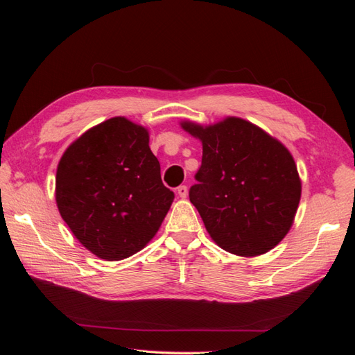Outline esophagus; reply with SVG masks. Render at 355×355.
<instances>
[{
	"instance_id": "1",
	"label": "esophagus",
	"mask_w": 355,
	"mask_h": 355,
	"mask_svg": "<svg viewBox=\"0 0 355 355\" xmlns=\"http://www.w3.org/2000/svg\"><path fill=\"white\" fill-rule=\"evenodd\" d=\"M178 194H179L180 198H187V196H188V188H187L185 185H180V187L178 188Z\"/></svg>"
}]
</instances>
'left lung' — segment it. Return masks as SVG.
I'll return each instance as SVG.
<instances>
[{
  "label": "left lung",
  "mask_w": 355,
  "mask_h": 355,
  "mask_svg": "<svg viewBox=\"0 0 355 355\" xmlns=\"http://www.w3.org/2000/svg\"><path fill=\"white\" fill-rule=\"evenodd\" d=\"M180 125L202 144L189 200L213 241L244 257L274 249L292 228L302 191L288 149L237 116L206 127Z\"/></svg>",
  "instance_id": "left-lung-1"
}]
</instances>
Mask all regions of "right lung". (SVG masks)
I'll list each match as a JSON object with an SVG mask.
<instances>
[{
  "label": "right lung",
  "mask_w": 355,
  "mask_h": 355,
  "mask_svg": "<svg viewBox=\"0 0 355 355\" xmlns=\"http://www.w3.org/2000/svg\"><path fill=\"white\" fill-rule=\"evenodd\" d=\"M145 127L110 118L63 153L56 171L62 219L85 249L121 261L154 239L173 202Z\"/></svg>",
  "instance_id": "1"
}]
</instances>
